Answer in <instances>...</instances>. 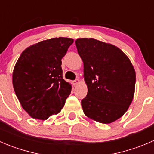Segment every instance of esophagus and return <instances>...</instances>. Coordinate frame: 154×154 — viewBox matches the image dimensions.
Listing matches in <instances>:
<instances>
[{
  "instance_id": "34e87169",
  "label": "esophagus",
  "mask_w": 154,
  "mask_h": 154,
  "mask_svg": "<svg viewBox=\"0 0 154 154\" xmlns=\"http://www.w3.org/2000/svg\"><path fill=\"white\" fill-rule=\"evenodd\" d=\"M79 83H80V80H79L78 79H76L74 81H73V83H74V85H77Z\"/></svg>"
}]
</instances>
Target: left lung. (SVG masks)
<instances>
[{"instance_id":"1","label":"left lung","mask_w":154,"mask_h":154,"mask_svg":"<svg viewBox=\"0 0 154 154\" xmlns=\"http://www.w3.org/2000/svg\"><path fill=\"white\" fill-rule=\"evenodd\" d=\"M75 44L88 88L81 101L83 113L98 123H113L127 111L133 99L135 68L128 56L113 44L93 38H79Z\"/></svg>"}]
</instances>
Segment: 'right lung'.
<instances>
[{
	"label": "right lung",
	"instance_id": "obj_1",
	"mask_svg": "<svg viewBox=\"0 0 154 154\" xmlns=\"http://www.w3.org/2000/svg\"><path fill=\"white\" fill-rule=\"evenodd\" d=\"M74 40L55 37L27 47L14 66L13 85L30 117L47 120L65 105L72 86L62 78V59Z\"/></svg>",
	"mask_w": 154,
	"mask_h": 154
}]
</instances>
